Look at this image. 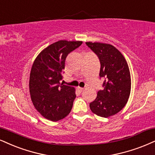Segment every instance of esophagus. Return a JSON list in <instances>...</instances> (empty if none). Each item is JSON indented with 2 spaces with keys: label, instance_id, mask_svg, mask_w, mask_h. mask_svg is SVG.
Here are the masks:
<instances>
[{
  "label": "esophagus",
  "instance_id": "esophagus-1",
  "mask_svg": "<svg viewBox=\"0 0 155 155\" xmlns=\"http://www.w3.org/2000/svg\"><path fill=\"white\" fill-rule=\"evenodd\" d=\"M77 89H78V91L81 93L83 92V91H84V88H83V87H78Z\"/></svg>",
  "mask_w": 155,
  "mask_h": 155
}]
</instances>
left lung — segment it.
Segmentation results:
<instances>
[{
  "mask_svg": "<svg viewBox=\"0 0 155 155\" xmlns=\"http://www.w3.org/2000/svg\"><path fill=\"white\" fill-rule=\"evenodd\" d=\"M101 63L99 76L105 81L104 90L98 91L96 98L90 104L93 114L104 118L115 115L127 104L131 91V75L123 54L113 45L86 42Z\"/></svg>",
  "mask_w": 155,
  "mask_h": 155,
  "instance_id": "8db88e82",
  "label": "left lung"
}]
</instances>
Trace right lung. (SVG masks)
<instances>
[{
	"instance_id": "1",
	"label": "right lung",
	"mask_w": 155,
	"mask_h": 155,
	"mask_svg": "<svg viewBox=\"0 0 155 155\" xmlns=\"http://www.w3.org/2000/svg\"><path fill=\"white\" fill-rule=\"evenodd\" d=\"M82 44L60 40L41 51L34 60L29 78L30 95L36 109L47 119L57 121L71 111L75 89L60 81L67 56Z\"/></svg>"
}]
</instances>
